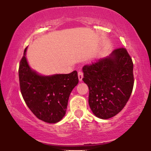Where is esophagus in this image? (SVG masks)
<instances>
[{
  "label": "esophagus",
  "mask_w": 151,
  "mask_h": 151,
  "mask_svg": "<svg viewBox=\"0 0 151 151\" xmlns=\"http://www.w3.org/2000/svg\"><path fill=\"white\" fill-rule=\"evenodd\" d=\"M83 76H84V73H83L82 71H79L78 72V78H79V81L82 80Z\"/></svg>",
  "instance_id": "obj_1"
}]
</instances>
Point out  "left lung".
Returning <instances> with one entry per match:
<instances>
[{"mask_svg": "<svg viewBox=\"0 0 151 151\" xmlns=\"http://www.w3.org/2000/svg\"><path fill=\"white\" fill-rule=\"evenodd\" d=\"M133 63L126 48L83 67L82 80L89 89V104L96 116L108 119L124 108L132 93Z\"/></svg>", "mask_w": 151, "mask_h": 151, "instance_id": "1", "label": "left lung"}]
</instances>
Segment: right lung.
I'll list each match as a JSON object with an SVG mask.
<instances>
[{
	"instance_id": "right-lung-1",
	"label": "right lung",
	"mask_w": 151,
	"mask_h": 151,
	"mask_svg": "<svg viewBox=\"0 0 151 151\" xmlns=\"http://www.w3.org/2000/svg\"><path fill=\"white\" fill-rule=\"evenodd\" d=\"M26 49L19 65L20 89L24 101L37 119L50 124L65 115L71 91L79 82L77 72L43 77L32 71L25 58Z\"/></svg>"
}]
</instances>
